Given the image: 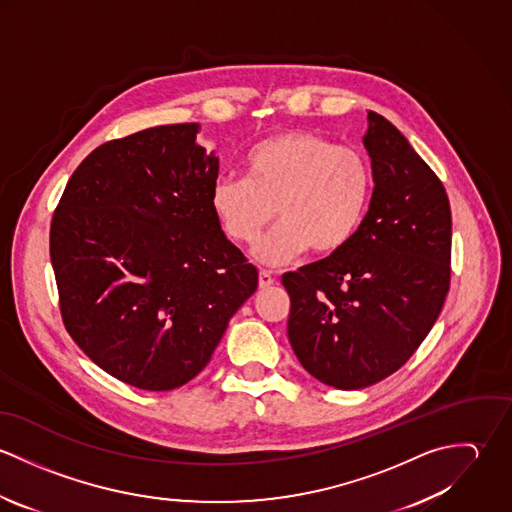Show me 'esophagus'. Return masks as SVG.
I'll list each match as a JSON object with an SVG mask.
<instances>
[{"label": "esophagus", "mask_w": 512, "mask_h": 512, "mask_svg": "<svg viewBox=\"0 0 512 512\" xmlns=\"http://www.w3.org/2000/svg\"><path fill=\"white\" fill-rule=\"evenodd\" d=\"M274 284H276V278L272 276V272L260 270V274H258V286L264 290V288H270V286H274Z\"/></svg>", "instance_id": "34e87169"}]
</instances>
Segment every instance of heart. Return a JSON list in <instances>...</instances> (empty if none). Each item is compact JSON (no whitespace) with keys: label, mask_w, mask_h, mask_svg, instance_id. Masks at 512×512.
Here are the masks:
<instances>
[{"label":"heart","mask_w":512,"mask_h":512,"mask_svg":"<svg viewBox=\"0 0 512 512\" xmlns=\"http://www.w3.org/2000/svg\"><path fill=\"white\" fill-rule=\"evenodd\" d=\"M370 171L351 147L311 132H284L252 147L244 179L222 177L211 191L220 228L234 244H252L274 219L278 226L252 250L266 266L307 254L341 252L365 217Z\"/></svg>","instance_id":"obj_1"}]
</instances>
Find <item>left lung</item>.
Masks as SVG:
<instances>
[{
  "label": "left lung",
  "instance_id": "left-lung-1",
  "mask_svg": "<svg viewBox=\"0 0 512 512\" xmlns=\"http://www.w3.org/2000/svg\"><path fill=\"white\" fill-rule=\"evenodd\" d=\"M366 120L374 189L365 219L341 252L282 276L293 353L339 390L376 384L414 355L451 274V209L438 175L386 118Z\"/></svg>",
  "mask_w": 512,
  "mask_h": 512
}]
</instances>
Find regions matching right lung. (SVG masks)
Here are the masks:
<instances>
[{
  "label": "right lung",
  "mask_w": 512,
  "mask_h": 512,
  "mask_svg": "<svg viewBox=\"0 0 512 512\" xmlns=\"http://www.w3.org/2000/svg\"><path fill=\"white\" fill-rule=\"evenodd\" d=\"M199 124L157 126L96 147L51 222L67 331L84 355L142 390H173L211 361L258 270L211 207L219 157Z\"/></svg>",
  "instance_id": "add662e5"
}]
</instances>
